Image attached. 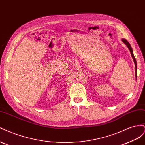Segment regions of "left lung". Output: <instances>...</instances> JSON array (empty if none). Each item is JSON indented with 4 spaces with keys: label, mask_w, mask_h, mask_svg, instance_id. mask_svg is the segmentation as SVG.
Here are the masks:
<instances>
[{
    "label": "left lung",
    "mask_w": 145,
    "mask_h": 145,
    "mask_svg": "<svg viewBox=\"0 0 145 145\" xmlns=\"http://www.w3.org/2000/svg\"><path fill=\"white\" fill-rule=\"evenodd\" d=\"M121 40L127 46V47L128 48V49L130 51L131 54V56H132V57L133 59V60H134V63H135V77L137 78V62H136V60H135V59L134 57V54H133V51L132 48H131V45L129 44V43L128 41H127L125 39H122Z\"/></svg>",
    "instance_id": "1"
}]
</instances>
